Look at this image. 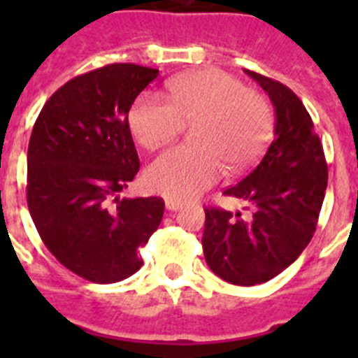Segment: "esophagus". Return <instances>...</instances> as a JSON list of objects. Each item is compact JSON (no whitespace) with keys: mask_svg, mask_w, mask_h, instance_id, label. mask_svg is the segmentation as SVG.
Here are the masks:
<instances>
[{"mask_svg":"<svg viewBox=\"0 0 358 358\" xmlns=\"http://www.w3.org/2000/svg\"><path fill=\"white\" fill-rule=\"evenodd\" d=\"M164 206H166V210H169V211H177V210H181V208H182V202L172 201V199H166Z\"/></svg>","mask_w":358,"mask_h":358,"instance_id":"34e87169","label":"esophagus"}]
</instances>
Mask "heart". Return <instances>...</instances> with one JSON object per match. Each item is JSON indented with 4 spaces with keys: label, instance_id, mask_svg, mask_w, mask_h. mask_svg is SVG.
Segmentation results:
<instances>
[{
    "label": "heart",
    "instance_id": "1",
    "mask_svg": "<svg viewBox=\"0 0 358 358\" xmlns=\"http://www.w3.org/2000/svg\"><path fill=\"white\" fill-rule=\"evenodd\" d=\"M170 100L141 94L129 113L136 140L157 148L181 134L186 122H199L195 141L179 145L148 164V188L172 201H189L218 181L224 163L233 172L262 156L273 134V113L262 94L220 69H199L173 78Z\"/></svg>",
    "mask_w": 358,
    "mask_h": 358
}]
</instances>
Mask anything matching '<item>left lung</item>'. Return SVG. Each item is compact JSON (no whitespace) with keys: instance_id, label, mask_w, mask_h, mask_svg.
Masks as SVG:
<instances>
[{"instance_id":"obj_1","label":"left lung","mask_w":358,"mask_h":358,"mask_svg":"<svg viewBox=\"0 0 358 358\" xmlns=\"http://www.w3.org/2000/svg\"><path fill=\"white\" fill-rule=\"evenodd\" d=\"M245 73L273 102L274 140L260 163L224 192L248 202L251 217L206 208L202 251L218 278L251 287L278 276L308 245L324 201L328 166L312 118L296 93L260 73Z\"/></svg>"}]
</instances>
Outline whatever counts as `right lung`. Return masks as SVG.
Instances as JSON below:
<instances>
[{"label": "right lung", "instance_id": "obj_1", "mask_svg": "<svg viewBox=\"0 0 358 358\" xmlns=\"http://www.w3.org/2000/svg\"><path fill=\"white\" fill-rule=\"evenodd\" d=\"M157 73L107 64L78 75L50 96L31 131V220L48 251L87 281L132 276L143 265L140 249L163 218V199L118 197L140 170L129 110Z\"/></svg>", "mask_w": 358, "mask_h": 358}]
</instances>
